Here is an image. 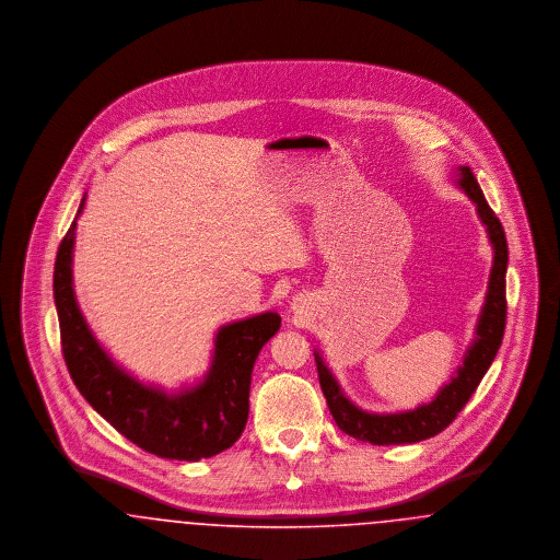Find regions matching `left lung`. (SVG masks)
I'll list each match as a JSON object with an SVG mask.
<instances>
[{
	"mask_svg": "<svg viewBox=\"0 0 560 560\" xmlns=\"http://www.w3.org/2000/svg\"><path fill=\"white\" fill-rule=\"evenodd\" d=\"M455 185L477 206L479 220L493 249V265L489 272L485 304L480 308L479 320L475 327V338L462 359V365L453 373L452 380L441 386V390L432 400L418 405L416 409L375 413L361 409L359 405L348 399L336 375L325 365L319 350H315L320 390L327 399V407L338 428L359 441H368L372 445L420 443L445 430L472 397L502 345L506 327L508 243L504 226L485 201L479 183L468 165L457 167Z\"/></svg>",
	"mask_w": 560,
	"mask_h": 560,
	"instance_id": "8db88e82",
	"label": "left lung"
}]
</instances>
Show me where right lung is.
<instances>
[{
	"mask_svg": "<svg viewBox=\"0 0 560 560\" xmlns=\"http://www.w3.org/2000/svg\"><path fill=\"white\" fill-rule=\"evenodd\" d=\"M83 206L85 192L54 265L62 354L78 390L110 427L144 452L197 462L229 450L247 424L254 363L279 331L281 317L267 311L222 325L213 338L210 370L190 386L167 393L144 384L108 354L81 313L73 288V247Z\"/></svg>",
	"mask_w": 560,
	"mask_h": 560,
	"instance_id": "add662e5",
	"label": "right lung"
}]
</instances>
